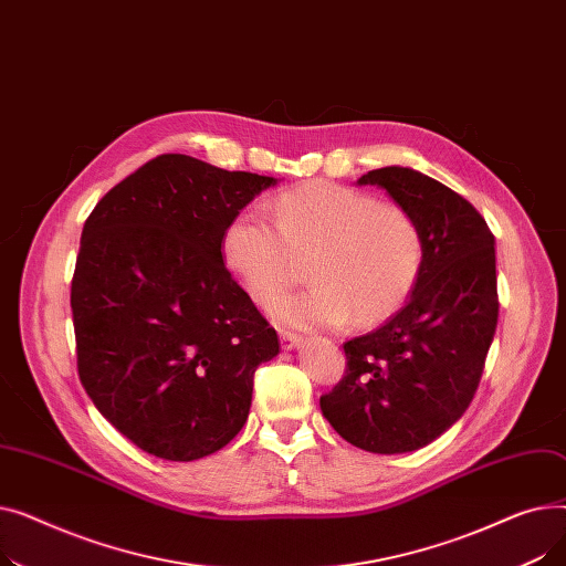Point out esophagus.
Returning <instances> with one entry per match:
<instances>
[{
  "mask_svg": "<svg viewBox=\"0 0 566 566\" xmlns=\"http://www.w3.org/2000/svg\"><path fill=\"white\" fill-rule=\"evenodd\" d=\"M280 344H282V348L284 350H293V348H298L301 344H303V337L301 335H295V333H280Z\"/></svg>",
  "mask_w": 566,
  "mask_h": 566,
  "instance_id": "1",
  "label": "esophagus"
}]
</instances>
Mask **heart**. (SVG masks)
I'll return each instance as SVG.
<instances>
[{"instance_id": "heart-1", "label": "heart", "mask_w": 566, "mask_h": 566, "mask_svg": "<svg viewBox=\"0 0 566 566\" xmlns=\"http://www.w3.org/2000/svg\"><path fill=\"white\" fill-rule=\"evenodd\" d=\"M275 219L238 211L222 233V256L252 301L271 307L310 256L312 284L275 316L301 331L339 328L350 316L371 325L395 314L422 271V233L403 206L369 192L312 181L282 192Z\"/></svg>"}]
</instances>
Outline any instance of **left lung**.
I'll return each instance as SVG.
<instances>
[{
    "mask_svg": "<svg viewBox=\"0 0 566 566\" xmlns=\"http://www.w3.org/2000/svg\"><path fill=\"white\" fill-rule=\"evenodd\" d=\"M403 206L422 233L410 301L378 331L344 344L346 376L323 418L355 448L403 454L448 431L470 406L497 325L495 238L468 199L410 167L358 178Z\"/></svg>",
    "mask_w": 566,
    "mask_h": 566,
    "instance_id": "obj_1",
    "label": "left lung"
}]
</instances>
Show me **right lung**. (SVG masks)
Instances as JSON below:
<instances>
[{
	"mask_svg": "<svg viewBox=\"0 0 566 566\" xmlns=\"http://www.w3.org/2000/svg\"><path fill=\"white\" fill-rule=\"evenodd\" d=\"M277 184L165 154L86 218L71 286L77 371L139 450L195 461L243 429L277 333L222 259L229 220Z\"/></svg>",
	"mask_w": 566,
	"mask_h": 566,
	"instance_id": "obj_1",
	"label": "right lung"
}]
</instances>
